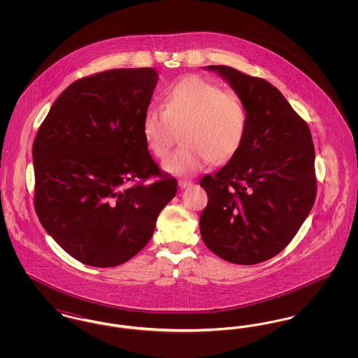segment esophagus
Wrapping results in <instances>:
<instances>
[{
    "instance_id": "1",
    "label": "esophagus",
    "mask_w": 358,
    "mask_h": 358,
    "mask_svg": "<svg viewBox=\"0 0 358 358\" xmlns=\"http://www.w3.org/2000/svg\"><path fill=\"white\" fill-rule=\"evenodd\" d=\"M178 185H180L181 189H185V187L193 185V181H192V180H187V178H181V180H178Z\"/></svg>"
}]
</instances>
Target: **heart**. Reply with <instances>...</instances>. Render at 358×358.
<instances>
[{
	"label": "heart",
	"instance_id": "b5f03b06",
	"mask_svg": "<svg viewBox=\"0 0 358 358\" xmlns=\"http://www.w3.org/2000/svg\"><path fill=\"white\" fill-rule=\"evenodd\" d=\"M184 123L187 145L162 162V168L173 174H193L212 159H231L245 139L247 111L238 94L222 91L201 76H187L168 87L164 106L146 107L141 120L146 146L164 158L173 143V124Z\"/></svg>",
	"mask_w": 358,
	"mask_h": 358
}]
</instances>
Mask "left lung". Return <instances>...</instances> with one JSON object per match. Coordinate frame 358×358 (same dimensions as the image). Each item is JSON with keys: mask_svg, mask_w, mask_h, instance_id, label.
Returning <instances> with one entry per match:
<instances>
[{"mask_svg": "<svg viewBox=\"0 0 358 358\" xmlns=\"http://www.w3.org/2000/svg\"><path fill=\"white\" fill-rule=\"evenodd\" d=\"M206 69L217 72L241 98L247 134L228 164L200 181L208 194L201 238L229 263H262L287 247L315 201L311 133L267 80L227 66Z\"/></svg>", "mask_w": 358, "mask_h": 358, "instance_id": "left-lung-1", "label": "left lung"}]
</instances>
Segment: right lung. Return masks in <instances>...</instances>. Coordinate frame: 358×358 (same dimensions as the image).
<instances>
[{"label":"right lung","instance_id":"add662e5","mask_svg":"<svg viewBox=\"0 0 358 358\" xmlns=\"http://www.w3.org/2000/svg\"><path fill=\"white\" fill-rule=\"evenodd\" d=\"M154 69H110L69 85L34 138V209L52 238L92 267H115L153 236L177 193L148 150L141 120Z\"/></svg>","mask_w":358,"mask_h":358}]
</instances>
